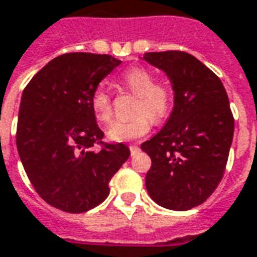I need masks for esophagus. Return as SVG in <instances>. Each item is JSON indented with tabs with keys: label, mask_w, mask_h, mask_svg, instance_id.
Returning a JSON list of instances; mask_svg holds the SVG:
<instances>
[{
	"label": "esophagus",
	"mask_w": 257,
	"mask_h": 257,
	"mask_svg": "<svg viewBox=\"0 0 257 257\" xmlns=\"http://www.w3.org/2000/svg\"><path fill=\"white\" fill-rule=\"evenodd\" d=\"M129 150H131V154L134 155V154L138 153V151H139V150H140V148H139L138 144H131V146H129Z\"/></svg>",
	"instance_id": "esophagus-1"
}]
</instances>
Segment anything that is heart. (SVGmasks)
Returning <instances> with one entry per match:
<instances>
[{"instance_id":"b5f03b06","label":"heart","mask_w":257,"mask_h":257,"mask_svg":"<svg viewBox=\"0 0 257 257\" xmlns=\"http://www.w3.org/2000/svg\"><path fill=\"white\" fill-rule=\"evenodd\" d=\"M122 84L132 94L138 95L135 115L128 121H117L107 131L114 142H131L143 138L150 132L154 121H162L170 113L174 92L170 84L155 81V76L147 68L134 66L123 72ZM91 109L95 118L102 123L113 121V102L107 91L99 87L91 96Z\"/></svg>"}]
</instances>
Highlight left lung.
I'll return each instance as SVG.
<instances>
[{
    "label": "left lung",
    "mask_w": 257,
    "mask_h": 257,
    "mask_svg": "<svg viewBox=\"0 0 257 257\" xmlns=\"http://www.w3.org/2000/svg\"><path fill=\"white\" fill-rule=\"evenodd\" d=\"M162 69L174 91L166 125L142 144L151 158L148 195L159 206L187 211L200 206L225 173L234 118L222 81L185 51H154L143 57Z\"/></svg>",
    "instance_id": "8db88e82"
}]
</instances>
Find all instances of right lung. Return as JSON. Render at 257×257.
<instances>
[{
	"label": "right lung",
	"mask_w": 257,
	"mask_h": 257,
	"mask_svg": "<svg viewBox=\"0 0 257 257\" xmlns=\"http://www.w3.org/2000/svg\"><path fill=\"white\" fill-rule=\"evenodd\" d=\"M119 64L107 54H62L23 91L17 151L38 195L58 210L79 214L100 204L111 177L131 155L125 144L102 142L91 109L98 84Z\"/></svg>",
	"instance_id": "add662e5"
}]
</instances>
